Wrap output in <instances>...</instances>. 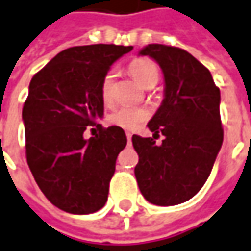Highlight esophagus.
Instances as JSON below:
<instances>
[{
  "mask_svg": "<svg viewBox=\"0 0 251 251\" xmlns=\"http://www.w3.org/2000/svg\"><path fill=\"white\" fill-rule=\"evenodd\" d=\"M126 137H127V142H130L132 140V133L130 132H126Z\"/></svg>",
  "mask_w": 251,
  "mask_h": 251,
  "instance_id": "esophagus-1",
  "label": "esophagus"
}]
</instances>
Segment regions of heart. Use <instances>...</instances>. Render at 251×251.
Instances as JSON below:
<instances>
[{
	"label": "heart",
	"mask_w": 251,
	"mask_h": 251,
	"mask_svg": "<svg viewBox=\"0 0 251 251\" xmlns=\"http://www.w3.org/2000/svg\"><path fill=\"white\" fill-rule=\"evenodd\" d=\"M129 72L134 77V80L140 86L150 89L155 86L160 79V71L155 62L149 58H136L129 64ZM112 83H114V72L109 71L104 75L100 93L101 100L105 105L112 101ZM149 118V111L144 108H133V107H119L112 111L107 118L108 124L122 129H134Z\"/></svg>",
	"instance_id": "heart-1"
}]
</instances>
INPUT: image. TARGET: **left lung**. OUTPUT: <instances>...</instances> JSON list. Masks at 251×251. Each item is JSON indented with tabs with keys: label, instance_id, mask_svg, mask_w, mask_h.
I'll return each instance as SVG.
<instances>
[{
	"label": "left lung",
	"instance_id": "8db88e82",
	"mask_svg": "<svg viewBox=\"0 0 251 251\" xmlns=\"http://www.w3.org/2000/svg\"><path fill=\"white\" fill-rule=\"evenodd\" d=\"M139 54L158 62L165 90L147 125L154 136L132 137L139 155L134 175L147 201L176 205L197 195L220 152L224 140L220 89L210 71L182 48L149 44ZM160 133L166 139L157 146Z\"/></svg>",
	"mask_w": 251,
	"mask_h": 251
}]
</instances>
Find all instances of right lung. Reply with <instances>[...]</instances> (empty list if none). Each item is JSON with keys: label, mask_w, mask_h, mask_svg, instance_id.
Segmentation results:
<instances>
[{"label": "right lung", "mask_w": 251, "mask_h": 251, "mask_svg": "<svg viewBox=\"0 0 251 251\" xmlns=\"http://www.w3.org/2000/svg\"><path fill=\"white\" fill-rule=\"evenodd\" d=\"M132 46L93 44L66 48L33 76L22 119L26 160L40 190L69 214H91L107 203L119 152L122 127H102L100 86L118 58ZM99 133L86 141L87 126Z\"/></svg>", "instance_id": "1"}]
</instances>
